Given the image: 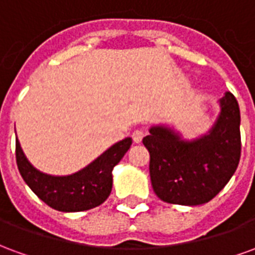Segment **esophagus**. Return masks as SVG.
Here are the masks:
<instances>
[{
  "label": "esophagus",
  "mask_w": 255,
  "mask_h": 255,
  "mask_svg": "<svg viewBox=\"0 0 255 255\" xmlns=\"http://www.w3.org/2000/svg\"><path fill=\"white\" fill-rule=\"evenodd\" d=\"M144 136V132L143 129H135L132 132V139L135 143H140L142 142V139Z\"/></svg>",
  "instance_id": "esophagus-1"
}]
</instances>
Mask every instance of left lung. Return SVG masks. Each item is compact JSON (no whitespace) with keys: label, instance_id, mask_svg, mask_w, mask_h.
<instances>
[{"label":"left lung","instance_id":"8db88e82","mask_svg":"<svg viewBox=\"0 0 255 255\" xmlns=\"http://www.w3.org/2000/svg\"><path fill=\"white\" fill-rule=\"evenodd\" d=\"M150 153V179L155 195L175 205L197 206L219 194L241 160V112L231 93L220 100V115L209 133L183 140L164 126L143 138Z\"/></svg>","mask_w":255,"mask_h":255}]
</instances>
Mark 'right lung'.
Returning <instances> with one entry per match:
<instances>
[{
  "label": "right lung",
  "instance_id": "obj_1",
  "mask_svg": "<svg viewBox=\"0 0 255 255\" xmlns=\"http://www.w3.org/2000/svg\"><path fill=\"white\" fill-rule=\"evenodd\" d=\"M131 144V138L123 139L82 171L69 176H52L31 165L16 138V162L28 187L50 208L60 212H83L100 206L109 197L112 171Z\"/></svg>",
  "mask_w": 255,
  "mask_h": 255
}]
</instances>
